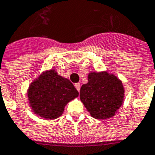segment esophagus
Wrapping results in <instances>:
<instances>
[{"label": "esophagus", "instance_id": "esophagus-1", "mask_svg": "<svg viewBox=\"0 0 155 155\" xmlns=\"http://www.w3.org/2000/svg\"><path fill=\"white\" fill-rule=\"evenodd\" d=\"M75 88H76V89H77V90L79 91V92H80V84H79V83H77V84H75Z\"/></svg>", "mask_w": 155, "mask_h": 155}]
</instances>
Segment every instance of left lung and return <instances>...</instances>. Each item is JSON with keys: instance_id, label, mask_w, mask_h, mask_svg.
Segmentation results:
<instances>
[{"instance_id": "1", "label": "left lung", "mask_w": 155, "mask_h": 155, "mask_svg": "<svg viewBox=\"0 0 155 155\" xmlns=\"http://www.w3.org/2000/svg\"><path fill=\"white\" fill-rule=\"evenodd\" d=\"M88 82L80 88V100L93 118L114 116L124 101L122 82L107 72H91Z\"/></svg>"}]
</instances>
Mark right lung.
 Masks as SVG:
<instances>
[{
  "mask_svg": "<svg viewBox=\"0 0 155 155\" xmlns=\"http://www.w3.org/2000/svg\"><path fill=\"white\" fill-rule=\"evenodd\" d=\"M78 95L79 92L72 83L54 70L46 71L31 83L28 92L33 111L46 120L60 116L67 102Z\"/></svg>",
  "mask_w": 155,
  "mask_h": 155,
  "instance_id": "right-lung-1",
  "label": "right lung"
}]
</instances>
